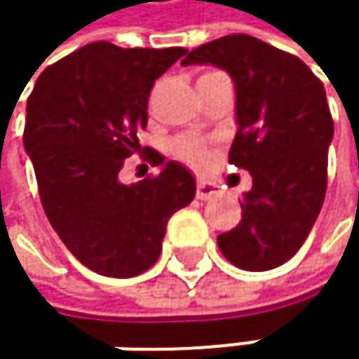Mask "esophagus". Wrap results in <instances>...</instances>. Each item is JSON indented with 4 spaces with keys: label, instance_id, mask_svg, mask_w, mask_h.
Masks as SVG:
<instances>
[{
    "label": "esophagus",
    "instance_id": "34e87169",
    "mask_svg": "<svg viewBox=\"0 0 359 359\" xmlns=\"http://www.w3.org/2000/svg\"><path fill=\"white\" fill-rule=\"evenodd\" d=\"M220 193V187L216 184V182H210V180H199L197 182V199H201V201H208V199H212V197H216Z\"/></svg>",
    "mask_w": 359,
    "mask_h": 359
}]
</instances>
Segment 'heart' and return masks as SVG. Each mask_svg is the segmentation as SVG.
I'll use <instances>...</instances> for the list:
<instances>
[{
	"label": "heart",
	"instance_id": "heart-1",
	"mask_svg": "<svg viewBox=\"0 0 359 359\" xmlns=\"http://www.w3.org/2000/svg\"><path fill=\"white\" fill-rule=\"evenodd\" d=\"M216 72H218V70H210V72H203L201 76H205V74H216ZM170 154H172L177 160L189 164V166H193V168L203 166V164L208 162V156H210L208 147H205L201 141L193 139V137H177V139H172V141H170Z\"/></svg>",
	"mask_w": 359,
	"mask_h": 359
}]
</instances>
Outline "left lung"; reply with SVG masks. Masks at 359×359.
Returning <instances> with one entry per match:
<instances>
[{"instance_id":"left-lung-1","label":"left lung","mask_w":359,"mask_h":359,"mask_svg":"<svg viewBox=\"0 0 359 359\" xmlns=\"http://www.w3.org/2000/svg\"><path fill=\"white\" fill-rule=\"evenodd\" d=\"M189 64L231 74L239 130L229 162L251 175L241 222L218 235V248L237 268H276L304 245L323 208L334 130L323 81L297 55L251 35L203 43L187 53Z\"/></svg>"}]
</instances>
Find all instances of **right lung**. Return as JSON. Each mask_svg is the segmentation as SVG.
I'll list each match as a JSON object with an SVG mask.
<instances>
[{
  "label": "right lung",
  "instance_id": "1",
  "mask_svg": "<svg viewBox=\"0 0 359 359\" xmlns=\"http://www.w3.org/2000/svg\"><path fill=\"white\" fill-rule=\"evenodd\" d=\"M184 53L95 41L47 66L27 100L22 141L45 216L97 274L130 278L151 268L170 216L195 197L191 172L145 147L143 162L162 170L135 184L118 179L124 160L141 151L156 79Z\"/></svg>",
  "mask_w": 359,
  "mask_h": 359
}]
</instances>
